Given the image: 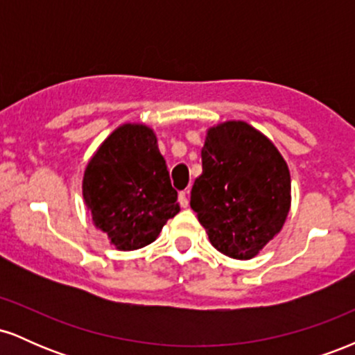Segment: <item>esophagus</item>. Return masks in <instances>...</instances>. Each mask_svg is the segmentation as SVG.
<instances>
[{
	"label": "esophagus",
	"instance_id": "obj_1",
	"mask_svg": "<svg viewBox=\"0 0 355 355\" xmlns=\"http://www.w3.org/2000/svg\"><path fill=\"white\" fill-rule=\"evenodd\" d=\"M178 202H180V205L183 207V209H187V207H189V190L180 191V195H178Z\"/></svg>",
	"mask_w": 355,
	"mask_h": 355
}]
</instances>
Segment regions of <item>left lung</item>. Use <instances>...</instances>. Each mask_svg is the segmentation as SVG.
Listing matches in <instances>:
<instances>
[{"instance_id": "1", "label": "left lung", "mask_w": 355, "mask_h": 355, "mask_svg": "<svg viewBox=\"0 0 355 355\" xmlns=\"http://www.w3.org/2000/svg\"><path fill=\"white\" fill-rule=\"evenodd\" d=\"M190 207L218 252L232 259H252L287 218L288 166L254 126L225 121L207 133L202 175L191 187Z\"/></svg>"}]
</instances>
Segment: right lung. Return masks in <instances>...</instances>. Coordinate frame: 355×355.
I'll return each instance as SVG.
<instances>
[{
    "label": "right lung",
    "instance_id": "1",
    "mask_svg": "<svg viewBox=\"0 0 355 355\" xmlns=\"http://www.w3.org/2000/svg\"><path fill=\"white\" fill-rule=\"evenodd\" d=\"M177 197L157 137L145 125L116 128L85 170V203L118 250L152 243L180 211Z\"/></svg>",
    "mask_w": 355,
    "mask_h": 355
}]
</instances>
